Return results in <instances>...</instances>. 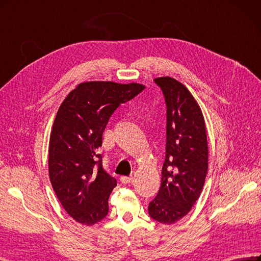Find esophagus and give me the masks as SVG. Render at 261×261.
Instances as JSON below:
<instances>
[{
    "label": "esophagus",
    "mask_w": 261,
    "mask_h": 261,
    "mask_svg": "<svg viewBox=\"0 0 261 261\" xmlns=\"http://www.w3.org/2000/svg\"><path fill=\"white\" fill-rule=\"evenodd\" d=\"M120 180H121V182L122 184H130L132 182V180H133V177L132 176H129V177H127V176H122L121 178H120Z\"/></svg>",
    "instance_id": "obj_1"
}]
</instances>
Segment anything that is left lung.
Masks as SVG:
<instances>
[{"label": "left lung", "mask_w": 261, "mask_h": 261, "mask_svg": "<svg viewBox=\"0 0 261 261\" xmlns=\"http://www.w3.org/2000/svg\"><path fill=\"white\" fill-rule=\"evenodd\" d=\"M166 102V154L158 195L149 204L154 220L172 224L184 218L199 199L208 168L205 121L189 89L169 76L154 79Z\"/></svg>", "instance_id": "left-lung-1"}]
</instances>
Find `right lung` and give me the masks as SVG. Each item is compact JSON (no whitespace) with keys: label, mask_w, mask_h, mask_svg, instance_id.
Listing matches in <instances>:
<instances>
[{"label":"right lung","mask_w":261,"mask_h":261,"mask_svg":"<svg viewBox=\"0 0 261 261\" xmlns=\"http://www.w3.org/2000/svg\"><path fill=\"white\" fill-rule=\"evenodd\" d=\"M138 83L93 81L79 84L60 105L48 147L49 179L62 207L76 222L103 219L116 179L102 168L97 150L113 112L145 89Z\"/></svg>","instance_id":"add662e5"}]
</instances>
